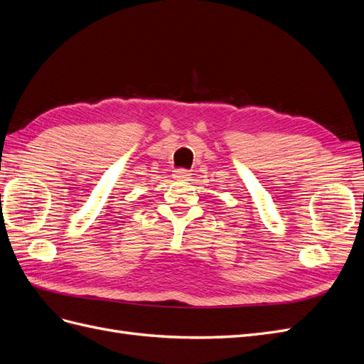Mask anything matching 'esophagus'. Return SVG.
<instances>
[{
	"mask_svg": "<svg viewBox=\"0 0 364 364\" xmlns=\"http://www.w3.org/2000/svg\"><path fill=\"white\" fill-rule=\"evenodd\" d=\"M173 178H174L176 181H182V182H185V181H190V178H191V173H190L188 170H185V168H178V170H174V173H173Z\"/></svg>",
	"mask_w": 364,
	"mask_h": 364,
	"instance_id": "esophagus-1",
	"label": "esophagus"
}]
</instances>
